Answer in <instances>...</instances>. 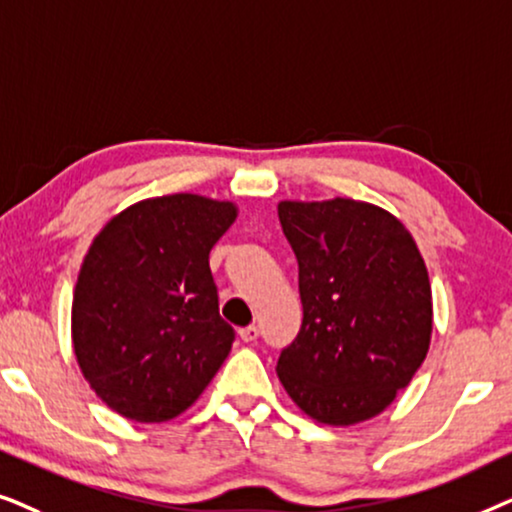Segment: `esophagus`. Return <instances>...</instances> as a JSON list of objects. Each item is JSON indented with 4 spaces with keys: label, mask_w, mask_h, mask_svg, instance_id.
<instances>
[{
    "label": "esophagus",
    "mask_w": 512,
    "mask_h": 512,
    "mask_svg": "<svg viewBox=\"0 0 512 512\" xmlns=\"http://www.w3.org/2000/svg\"><path fill=\"white\" fill-rule=\"evenodd\" d=\"M238 337H241L245 344H252V342H255V339H257V337H260V330H257V327H255V325L241 327V330H238Z\"/></svg>",
    "instance_id": "esophagus-1"
}]
</instances>
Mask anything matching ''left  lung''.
Wrapping results in <instances>:
<instances>
[{
    "instance_id": "obj_1",
    "label": "left lung",
    "mask_w": 512,
    "mask_h": 512,
    "mask_svg": "<svg viewBox=\"0 0 512 512\" xmlns=\"http://www.w3.org/2000/svg\"><path fill=\"white\" fill-rule=\"evenodd\" d=\"M299 264L302 330L276 374L318 424L377 417L426 360L433 297L410 229L367 201H281Z\"/></svg>"
}]
</instances>
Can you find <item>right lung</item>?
Listing matches in <instances>:
<instances>
[{
  "instance_id": "add662e5",
  "label": "right lung",
  "mask_w": 512,
  "mask_h": 512,
  "mask_svg": "<svg viewBox=\"0 0 512 512\" xmlns=\"http://www.w3.org/2000/svg\"><path fill=\"white\" fill-rule=\"evenodd\" d=\"M238 206L201 194L133 203L93 238L72 299V346L95 395L140 424L175 419L206 391L234 330L208 255Z\"/></svg>"
}]
</instances>
